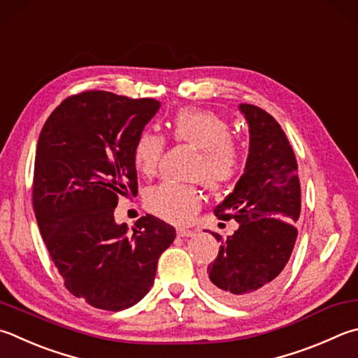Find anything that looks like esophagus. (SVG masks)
<instances>
[{
	"label": "esophagus",
	"mask_w": 358,
	"mask_h": 358,
	"mask_svg": "<svg viewBox=\"0 0 358 358\" xmlns=\"http://www.w3.org/2000/svg\"><path fill=\"white\" fill-rule=\"evenodd\" d=\"M194 230H189V229H178L177 230V235L178 236H181V238H189V236H192L194 235Z\"/></svg>",
	"instance_id": "esophagus-1"
}]
</instances>
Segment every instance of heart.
Listing matches in <instances>:
<instances>
[{
	"label": "heart",
	"instance_id": "b5f03b06",
	"mask_svg": "<svg viewBox=\"0 0 358 358\" xmlns=\"http://www.w3.org/2000/svg\"><path fill=\"white\" fill-rule=\"evenodd\" d=\"M171 134L200 152L194 167V177L211 189L230 185L244 169V153L231 139V128L217 114L206 109H181L173 117ZM166 142L155 131H144L134 145L133 158L138 171L153 175L164 153ZM145 205L152 213L175 224H185L194 217L201 205V194L192 185L161 183L148 189Z\"/></svg>",
	"mask_w": 358,
	"mask_h": 358
}]
</instances>
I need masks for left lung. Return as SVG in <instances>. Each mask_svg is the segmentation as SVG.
I'll return each instance as SVG.
<instances>
[{"instance_id": "left-lung-1", "label": "left lung", "mask_w": 358, "mask_h": 358, "mask_svg": "<svg viewBox=\"0 0 358 358\" xmlns=\"http://www.w3.org/2000/svg\"><path fill=\"white\" fill-rule=\"evenodd\" d=\"M249 125V157L231 194L214 208L239 229L220 243L205 274V287L220 301L250 305L264 301L280 282L297 238L301 183L292 147L264 109L239 105Z\"/></svg>"}]
</instances>
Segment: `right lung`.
<instances>
[{
  "label": "right lung",
  "instance_id": "obj_1",
  "mask_svg": "<svg viewBox=\"0 0 358 358\" xmlns=\"http://www.w3.org/2000/svg\"><path fill=\"white\" fill-rule=\"evenodd\" d=\"M161 103L105 90L71 95L38 136L32 206L66 288L95 308L120 311L150 291L175 229L147 214L115 224L119 197L138 194L134 145Z\"/></svg>",
  "mask_w": 358,
  "mask_h": 358
}]
</instances>
